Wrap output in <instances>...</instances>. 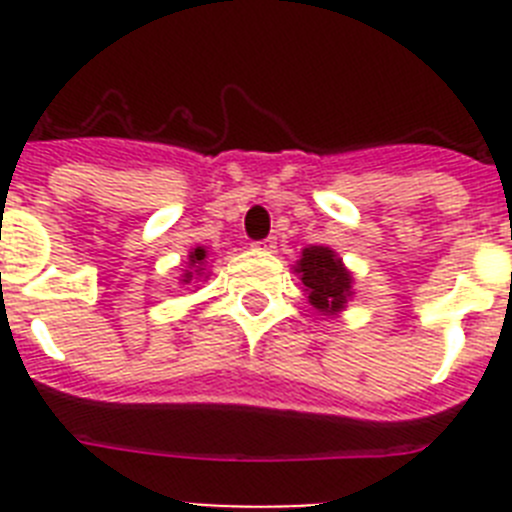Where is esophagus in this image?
<instances>
[{
	"label": "esophagus",
	"mask_w": 512,
	"mask_h": 512,
	"mask_svg": "<svg viewBox=\"0 0 512 512\" xmlns=\"http://www.w3.org/2000/svg\"><path fill=\"white\" fill-rule=\"evenodd\" d=\"M256 248H259V251H274V248H277V238H266V241H259L256 243Z\"/></svg>",
	"instance_id": "obj_1"
}]
</instances>
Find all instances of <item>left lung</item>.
Here are the masks:
<instances>
[{
  "label": "left lung",
  "mask_w": 512,
  "mask_h": 512,
  "mask_svg": "<svg viewBox=\"0 0 512 512\" xmlns=\"http://www.w3.org/2000/svg\"><path fill=\"white\" fill-rule=\"evenodd\" d=\"M295 271L305 284L307 300L315 310L323 315H338L346 307L354 277L343 266L338 253L328 246H310L302 251V259L297 261Z\"/></svg>",
  "instance_id": "obj_1"
}]
</instances>
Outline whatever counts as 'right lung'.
<instances>
[{
	"mask_svg": "<svg viewBox=\"0 0 512 512\" xmlns=\"http://www.w3.org/2000/svg\"><path fill=\"white\" fill-rule=\"evenodd\" d=\"M205 261H207V251L202 246H197L194 248V251H189V269L184 271V277H182V282L184 284H189L194 279V274H197V277H200L202 274V266H205Z\"/></svg>",
	"mask_w": 512,
	"mask_h": 512,
	"instance_id": "1",
	"label": "right lung"
}]
</instances>
